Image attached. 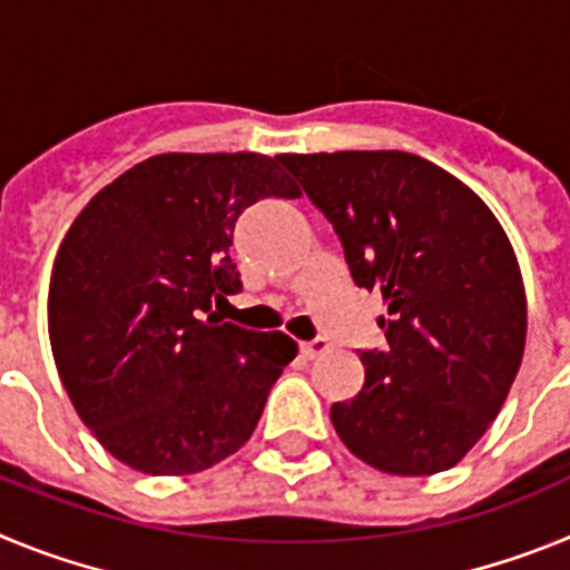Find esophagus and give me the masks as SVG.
<instances>
[{
	"instance_id": "1",
	"label": "esophagus",
	"mask_w": 570,
	"mask_h": 570,
	"mask_svg": "<svg viewBox=\"0 0 570 570\" xmlns=\"http://www.w3.org/2000/svg\"><path fill=\"white\" fill-rule=\"evenodd\" d=\"M328 347H331L328 340H314V342H302L299 351H302V356H308V360H314V356L325 354Z\"/></svg>"
}]
</instances>
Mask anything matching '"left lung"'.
Returning a JSON list of instances; mask_svg holds the SVG:
<instances>
[{"label": "left lung", "instance_id": "8db88e82", "mask_svg": "<svg viewBox=\"0 0 570 570\" xmlns=\"http://www.w3.org/2000/svg\"><path fill=\"white\" fill-rule=\"evenodd\" d=\"M345 248L360 288L385 302V351L334 402L345 448L376 471L454 468L500 414L528 334L520 262L500 219L456 176L405 150L282 154Z\"/></svg>", "mask_w": 570, "mask_h": 570}]
</instances>
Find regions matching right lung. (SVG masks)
I'll use <instances>...</instances> for the list:
<instances>
[{
	"label": "right lung",
	"mask_w": 570,
	"mask_h": 570,
	"mask_svg": "<svg viewBox=\"0 0 570 570\" xmlns=\"http://www.w3.org/2000/svg\"><path fill=\"white\" fill-rule=\"evenodd\" d=\"M276 159L150 156L105 185L59 245L48 291L59 380L134 471L185 476L239 451L299 351L282 331L210 311L242 291L228 254L242 210L299 196Z\"/></svg>",
	"instance_id": "right-lung-1"
}]
</instances>
